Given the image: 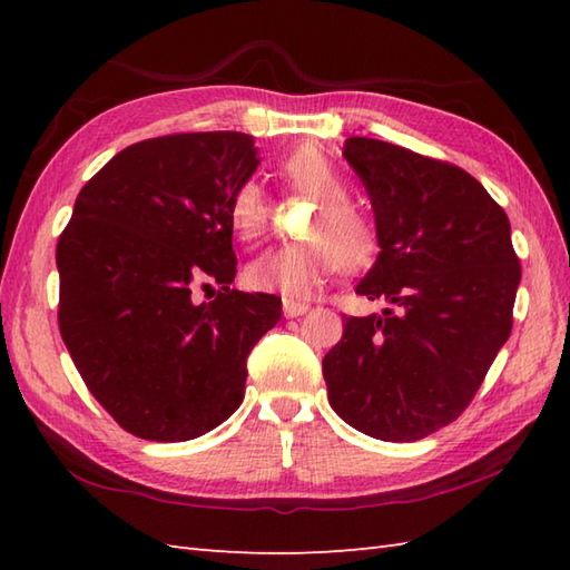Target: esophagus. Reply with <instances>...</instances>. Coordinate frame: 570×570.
Returning <instances> with one entry per match:
<instances>
[{
  "label": "esophagus",
  "instance_id": "obj_1",
  "mask_svg": "<svg viewBox=\"0 0 570 570\" xmlns=\"http://www.w3.org/2000/svg\"><path fill=\"white\" fill-rule=\"evenodd\" d=\"M311 306L308 304H296V301H284V316L286 318H298L304 316V313H308Z\"/></svg>",
  "mask_w": 570,
  "mask_h": 570
}]
</instances>
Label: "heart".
<instances>
[{"mask_svg":"<svg viewBox=\"0 0 570 570\" xmlns=\"http://www.w3.org/2000/svg\"><path fill=\"white\" fill-rule=\"evenodd\" d=\"M284 184L306 198L316 200V210L308 217L304 235L308 239L294 245L264 249L247 266V282L264 292H278L288 298H308L337 266H360L374 252L370 223L353 205L343 176L321 149H298L278 166ZM269 205L257 184L237 186L229 198V225L242 239H257Z\"/></svg>","mask_w":570,"mask_h":570,"instance_id":"1","label":"heart"}]
</instances>
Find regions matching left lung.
Returning <instances> with one entry per match:
<instances>
[{
  "instance_id": "obj_1",
  "label": "left lung",
  "mask_w": 570,
  "mask_h": 570,
  "mask_svg": "<svg viewBox=\"0 0 570 570\" xmlns=\"http://www.w3.org/2000/svg\"><path fill=\"white\" fill-rule=\"evenodd\" d=\"M343 156L365 186L377 262L355 292L382 316H345L323 357L328 402L380 441H419L455 421L512 333L522 266L507 213L463 168L350 137Z\"/></svg>"
}]
</instances>
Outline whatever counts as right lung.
<instances>
[{"instance_id": "add662e5", "label": "right lung", "mask_w": 570, "mask_h": 570, "mask_svg": "<svg viewBox=\"0 0 570 570\" xmlns=\"http://www.w3.org/2000/svg\"><path fill=\"white\" fill-rule=\"evenodd\" d=\"M257 166L242 131L168 135L122 149L78 193L56 247L60 335L92 396L139 439L190 441L233 416L247 355L282 316L274 294L229 288V198Z\"/></svg>"}]
</instances>
